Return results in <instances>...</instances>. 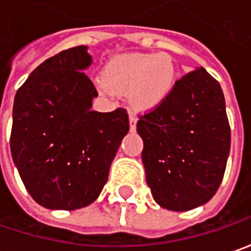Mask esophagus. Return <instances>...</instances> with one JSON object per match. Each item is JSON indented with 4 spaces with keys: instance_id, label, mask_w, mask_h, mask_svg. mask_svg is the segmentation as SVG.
Instances as JSON below:
<instances>
[{
    "instance_id": "obj_1",
    "label": "esophagus",
    "mask_w": 251,
    "mask_h": 251,
    "mask_svg": "<svg viewBox=\"0 0 251 251\" xmlns=\"http://www.w3.org/2000/svg\"><path fill=\"white\" fill-rule=\"evenodd\" d=\"M129 122H130V129L133 130L134 127H136V124H137V117L134 115L133 112L129 114Z\"/></svg>"
}]
</instances>
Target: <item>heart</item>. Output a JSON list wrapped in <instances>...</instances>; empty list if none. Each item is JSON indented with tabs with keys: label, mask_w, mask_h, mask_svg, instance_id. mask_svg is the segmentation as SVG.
Instances as JSON below:
<instances>
[{
	"label": "heart",
	"mask_w": 251,
	"mask_h": 251,
	"mask_svg": "<svg viewBox=\"0 0 251 251\" xmlns=\"http://www.w3.org/2000/svg\"><path fill=\"white\" fill-rule=\"evenodd\" d=\"M175 79L176 66L168 54H122L107 64L99 89L108 96L129 91L134 108L152 111L171 94Z\"/></svg>",
	"instance_id": "heart-1"
}]
</instances>
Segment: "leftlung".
<instances>
[{
  "label": "left lung",
  "mask_w": 251,
  "mask_h": 251,
  "mask_svg": "<svg viewBox=\"0 0 251 251\" xmlns=\"http://www.w3.org/2000/svg\"><path fill=\"white\" fill-rule=\"evenodd\" d=\"M146 182L162 208L189 211L220 187L229 150L225 97L204 68L185 75L160 107L140 117Z\"/></svg>",
  "instance_id": "1"
}]
</instances>
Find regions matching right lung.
I'll return each mask as SVG.
<instances>
[{
  "label": "right lung",
  "mask_w": 251,
  "mask_h": 251,
  "mask_svg": "<svg viewBox=\"0 0 251 251\" xmlns=\"http://www.w3.org/2000/svg\"><path fill=\"white\" fill-rule=\"evenodd\" d=\"M86 46L69 48L40 64L16 91L11 154L36 203L72 211L91 204L129 132L124 108L91 111L99 94L86 71Z\"/></svg>",
  "instance_id": "1"
}]
</instances>
